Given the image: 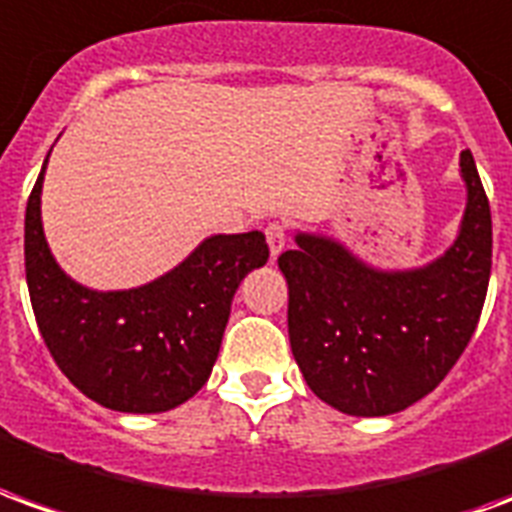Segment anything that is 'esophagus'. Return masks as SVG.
<instances>
[{"label": "esophagus", "mask_w": 512, "mask_h": 512, "mask_svg": "<svg viewBox=\"0 0 512 512\" xmlns=\"http://www.w3.org/2000/svg\"><path fill=\"white\" fill-rule=\"evenodd\" d=\"M264 237H267V245H270V256H278L286 245V228L281 223H270L264 228Z\"/></svg>", "instance_id": "34e87169"}]
</instances>
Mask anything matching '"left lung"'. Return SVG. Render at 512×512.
Instances as JSON below:
<instances>
[{
	"mask_svg": "<svg viewBox=\"0 0 512 512\" xmlns=\"http://www.w3.org/2000/svg\"><path fill=\"white\" fill-rule=\"evenodd\" d=\"M458 239L424 267L378 270L342 242L297 234L278 256L289 344L308 389L350 416L405 411L436 389L477 328L491 278V206L471 151L460 154Z\"/></svg>",
	"mask_w": 512,
	"mask_h": 512,
	"instance_id": "8db88e82",
	"label": "left lung"
}]
</instances>
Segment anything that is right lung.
Listing matches in <instances>:
<instances>
[{"label":"right lung","instance_id":"right-lung-1","mask_svg":"<svg viewBox=\"0 0 512 512\" xmlns=\"http://www.w3.org/2000/svg\"><path fill=\"white\" fill-rule=\"evenodd\" d=\"M43 170L27 201L24 264L52 358L110 411L162 413L187 402L212 375L237 286L270 259L264 234H215L151 284L96 292L71 281L46 245Z\"/></svg>","mask_w":512,"mask_h":512}]
</instances>
